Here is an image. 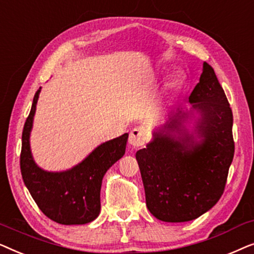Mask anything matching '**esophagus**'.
Listing matches in <instances>:
<instances>
[{
    "instance_id": "34e87169",
    "label": "esophagus",
    "mask_w": 254,
    "mask_h": 254,
    "mask_svg": "<svg viewBox=\"0 0 254 254\" xmlns=\"http://www.w3.org/2000/svg\"><path fill=\"white\" fill-rule=\"evenodd\" d=\"M128 141H129V143L133 145V147H142V145L145 143V141H147L145 130L143 128H134V129L130 131Z\"/></svg>"
}]
</instances>
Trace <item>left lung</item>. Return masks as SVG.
<instances>
[{
  "label": "left lung",
  "mask_w": 254,
  "mask_h": 254,
  "mask_svg": "<svg viewBox=\"0 0 254 254\" xmlns=\"http://www.w3.org/2000/svg\"><path fill=\"white\" fill-rule=\"evenodd\" d=\"M189 100L201 116L200 141L184 127L189 113L178 110L136 152L149 211L172 223L195 220L216 204L235 152L230 104L207 62Z\"/></svg>",
  "instance_id": "1"
}]
</instances>
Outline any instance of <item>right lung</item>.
Listing matches in <instances>:
<instances>
[{
    "label": "right lung",
    "instance_id": "obj_1",
    "mask_svg": "<svg viewBox=\"0 0 254 254\" xmlns=\"http://www.w3.org/2000/svg\"><path fill=\"white\" fill-rule=\"evenodd\" d=\"M40 89L34 95L32 107L23 128L20 172L39 209L57 223L85 224L100 211V187L103 177L126 150L128 134L97 147L84 161L64 172H47L33 161L30 149L36 105Z\"/></svg>",
    "mask_w": 254,
    "mask_h": 254
}]
</instances>
